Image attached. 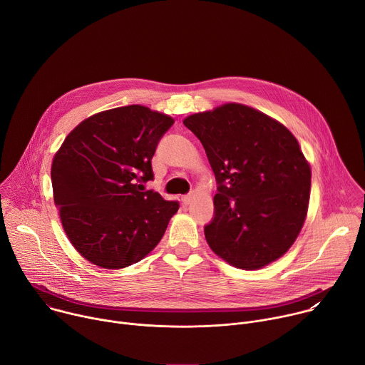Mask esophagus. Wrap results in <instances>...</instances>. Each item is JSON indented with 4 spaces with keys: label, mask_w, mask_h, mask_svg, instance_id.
<instances>
[{
    "label": "esophagus",
    "mask_w": 365,
    "mask_h": 365,
    "mask_svg": "<svg viewBox=\"0 0 365 365\" xmlns=\"http://www.w3.org/2000/svg\"><path fill=\"white\" fill-rule=\"evenodd\" d=\"M193 197H195V193H193V192H192V193H187V195L182 196V203H183V205H189V203L193 200Z\"/></svg>",
    "instance_id": "obj_1"
}]
</instances>
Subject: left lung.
I'll list each match as a JSON object with an SVG mask.
<instances>
[{
  "label": "left lung",
  "mask_w": 365,
  "mask_h": 365,
  "mask_svg": "<svg viewBox=\"0 0 365 365\" xmlns=\"http://www.w3.org/2000/svg\"><path fill=\"white\" fill-rule=\"evenodd\" d=\"M183 124L215 173L214 218L205 238L231 266L255 270L282 257L306 218L310 168L294 135L241 103L193 114Z\"/></svg>",
  "instance_id": "8db88e82"
}]
</instances>
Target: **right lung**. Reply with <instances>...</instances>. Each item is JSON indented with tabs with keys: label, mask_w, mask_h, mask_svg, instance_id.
I'll return each instance as SVG.
<instances>
[{
	"label": "right lung",
	"mask_w": 365,
	"mask_h": 365,
	"mask_svg": "<svg viewBox=\"0 0 365 365\" xmlns=\"http://www.w3.org/2000/svg\"><path fill=\"white\" fill-rule=\"evenodd\" d=\"M173 118L141 106L103 111L82 121L51 163L62 225L92 264L124 269L162 240L179 202L144 190L151 159Z\"/></svg>",
	"instance_id": "right-lung-1"
}]
</instances>
